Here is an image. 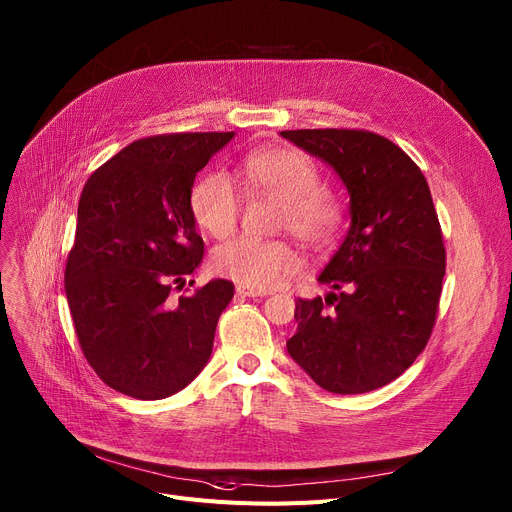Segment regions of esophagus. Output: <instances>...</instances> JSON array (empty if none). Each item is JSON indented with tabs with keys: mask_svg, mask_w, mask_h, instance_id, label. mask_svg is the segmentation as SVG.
<instances>
[{
	"mask_svg": "<svg viewBox=\"0 0 512 512\" xmlns=\"http://www.w3.org/2000/svg\"><path fill=\"white\" fill-rule=\"evenodd\" d=\"M236 294L238 297H249V299H261L272 294L270 290H257V288H247V286H236Z\"/></svg>",
	"mask_w": 512,
	"mask_h": 512,
	"instance_id": "esophagus-1",
	"label": "esophagus"
}]
</instances>
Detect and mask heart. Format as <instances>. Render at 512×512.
<instances>
[{
    "label": "heart",
    "mask_w": 512,
    "mask_h": 512,
    "mask_svg": "<svg viewBox=\"0 0 512 512\" xmlns=\"http://www.w3.org/2000/svg\"><path fill=\"white\" fill-rule=\"evenodd\" d=\"M249 191L282 203L280 226L313 247H328L342 230L344 205L328 186H319V170L299 149L274 147L245 155L238 170ZM191 213L211 236H226L236 226L240 193L220 170L207 172L191 193ZM215 272L240 286L265 290L299 274L301 257L282 240L236 236L213 251Z\"/></svg>",
    "instance_id": "obj_1"
}]
</instances>
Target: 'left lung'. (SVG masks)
Instances as JSON below:
<instances>
[{
	"instance_id": "obj_1",
	"label": "left lung",
	"mask_w": 512,
	"mask_h": 512,
	"mask_svg": "<svg viewBox=\"0 0 512 512\" xmlns=\"http://www.w3.org/2000/svg\"><path fill=\"white\" fill-rule=\"evenodd\" d=\"M344 184L351 226L317 282L326 299L297 301L288 355L334 394L378 390L405 373L432 334L446 251L432 193L415 161L367 130H282Z\"/></svg>"
}]
</instances>
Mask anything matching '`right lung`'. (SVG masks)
Listing matches in <instances>:
<instances>
[{
  "instance_id": "1",
  "label": "right lung",
  "mask_w": 512,
  "mask_h": 512,
  "mask_svg": "<svg viewBox=\"0 0 512 512\" xmlns=\"http://www.w3.org/2000/svg\"><path fill=\"white\" fill-rule=\"evenodd\" d=\"M232 139L180 132L134 141L80 195L64 274L68 307L89 365L126 396L168 398L211 357L232 282L211 280L180 299L170 290L203 261L191 213L195 176Z\"/></svg>"
}]
</instances>
